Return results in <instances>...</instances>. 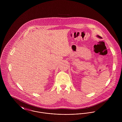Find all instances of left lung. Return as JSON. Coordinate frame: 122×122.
Wrapping results in <instances>:
<instances>
[{
    "label": "left lung",
    "instance_id": "obj_1",
    "mask_svg": "<svg viewBox=\"0 0 122 122\" xmlns=\"http://www.w3.org/2000/svg\"><path fill=\"white\" fill-rule=\"evenodd\" d=\"M97 36L98 37H99V38H102V37H101V36H98V35H97Z\"/></svg>",
    "mask_w": 122,
    "mask_h": 122
}]
</instances>
